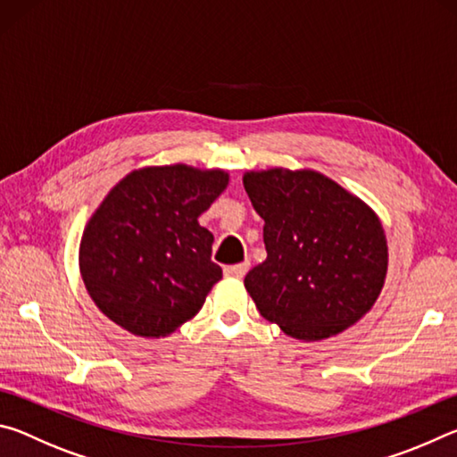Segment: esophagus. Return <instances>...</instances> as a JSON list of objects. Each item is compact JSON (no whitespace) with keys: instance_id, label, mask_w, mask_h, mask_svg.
I'll list each match as a JSON object with an SVG mask.
<instances>
[{"instance_id":"esophagus-1","label":"esophagus","mask_w":457,"mask_h":457,"mask_svg":"<svg viewBox=\"0 0 457 457\" xmlns=\"http://www.w3.org/2000/svg\"><path fill=\"white\" fill-rule=\"evenodd\" d=\"M247 268H250V262H242V264H234V266H226L223 268V272H226V276H231V278H242L245 276Z\"/></svg>"}]
</instances>
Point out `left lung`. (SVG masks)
<instances>
[{
    "mask_svg": "<svg viewBox=\"0 0 457 457\" xmlns=\"http://www.w3.org/2000/svg\"><path fill=\"white\" fill-rule=\"evenodd\" d=\"M244 187L264 220L268 258L244 278L260 314L306 343L361 320L389 262L377 213L311 169L247 171Z\"/></svg>",
    "mask_w": 457,
    "mask_h": 457,
    "instance_id": "obj_1",
    "label": "left lung"
}]
</instances>
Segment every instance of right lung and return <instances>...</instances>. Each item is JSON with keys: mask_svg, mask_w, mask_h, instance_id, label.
Wrapping results in <instances>:
<instances>
[{"mask_svg": "<svg viewBox=\"0 0 457 457\" xmlns=\"http://www.w3.org/2000/svg\"><path fill=\"white\" fill-rule=\"evenodd\" d=\"M221 169L143 167L108 191L80 239V274L100 308L145 338L171 335L205 303L221 268L197 218L228 187Z\"/></svg>", "mask_w": 457, "mask_h": 457, "instance_id": "add662e5", "label": "right lung"}]
</instances>
